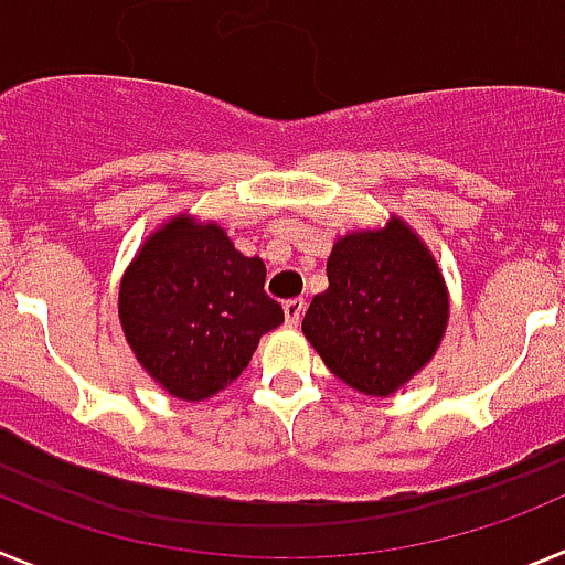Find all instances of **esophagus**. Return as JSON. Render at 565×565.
<instances>
[{"instance_id":"obj_1","label":"esophagus","mask_w":565,"mask_h":565,"mask_svg":"<svg viewBox=\"0 0 565 565\" xmlns=\"http://www.w3.org/2000/svg\"><path fill=\"white\" fill-rule=\"evenodd\" d=\"M282 311H286L288 326H299V319H302V313H306V299L302 297L288 299L286 306H282Z\"/></svg>"}]
</instances>
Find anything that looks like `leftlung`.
<instances>
[{
  "label": "left lung",
  "instance_id": "8db88e82",
  "mask_svg": "<svg viewBox=\"0 0 565 565\" xmlns=\"http://www.w3.org/2000/svg\"><path fill=\"white\" fill-rule=\"evenodd\" d=\"M447 288L422 239L393 221L342 237L328 257L302 333L322 362L364 396H391L430 362L447 328Z\"/></svg>",
  "mask_w": 565,
  "mask_h": 565
}]
</instances>
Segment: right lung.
<instances>
[{
  "mask_svg": "<svg viewBox=\"0 0 565 565\" xmlns=\"http://www.w3.org/2000/svg\"><path fill=\"white\" fill-rule=\"evenodd\" d=\"M266 266L234 248L221 226L174 217L124 274L118 317L138 362L183 402L232 384L259 337L282 326Z\"/></svg>",
  "mask_w": 565,
  "mask_h": 565,
  "instance_id": "1",
  "label": "right lung"
}]
</instances>
